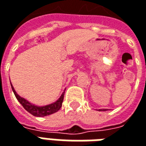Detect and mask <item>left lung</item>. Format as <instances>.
Segmentation results:
<instances>
[{
	"instance_id": "obj_1",
	"label": "left lung",
	"mask_w": 146,
	"mask_h": 146,
	"mask_svg": "<svg viewBox=\"0 0 146 146\" xmlns=\"http://www.w3.org/2000/svg\"><path fill=\"white\" fill-rule=\"evenodd\" d=\"M99 111H107V109H103V110L100 109V110H99Z\"/></svg>"
}]
</instances>
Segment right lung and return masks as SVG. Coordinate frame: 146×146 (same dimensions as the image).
I'll return each instance as SVG.
<instances>
[{
    "instance_id": "obj_1",
    "label": "right lung",
    "mask_w": 146,
    "mask_h": 146,
    "mask_svg": "<svg viewBox=\"0 0 146 146\" xmlns=\"http://www.w3.org/2000/svg\"><path fill=\"white\" fill-rule=\"evenodd\" d=\"M11 86H12V89H13V92H14V94L16 96V99L18 100V101L20 102V104L23 106L26 111H27L29 113H31V115H33L34 116L43 117V116L49 115H51L53 113L57 112L58 111H59V109L62 108L65 92H63L62 95L61 96V97L59 98L55 103L51 104L46 105V106H43V107H37V106L31 104V103L26 100L25 99L20 97V96L16 92V91L14 89V88L13 87L12 84H11Z\"/></svg>"
}]
</instances>
